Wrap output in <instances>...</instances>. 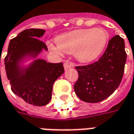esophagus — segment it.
<instances>
[{"label":"esophagus","mask_w":134,"mask_h":134,"mask_svg":"<svg viewBox=\"0 0 134 134\" xmlns=\"http://www.w3.org/2000/svg\"><path fill=\"white\" fill-rule=\"evenodd\" d=\"M71 67H72V64H71L70 62H65L64 63V68L65 70L69 69Z\"/></svg>","instance_id":"34e87169"}]
</instances>
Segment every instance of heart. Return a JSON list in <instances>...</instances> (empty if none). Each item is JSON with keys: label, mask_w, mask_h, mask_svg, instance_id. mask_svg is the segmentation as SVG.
Segmentation results:
<instances>
[{"label": "heart", "mask_w": 134, "mask_h": 134, "mask_svg": "<svg viewBox=\"0 0 134 134\" xmlns=\"http://www.w3.org/2000/svg\"><path fill=\"white\" fill-rule=\"evenodd\" d=\"M108 34L102 28L82 29L58 36L55 43L58 50L73 54L77 62L90 63L98 57L106 47ZM53 49H57L51 45Z\"/></svg>", "instance_id": "heart-1"}]
</instances>
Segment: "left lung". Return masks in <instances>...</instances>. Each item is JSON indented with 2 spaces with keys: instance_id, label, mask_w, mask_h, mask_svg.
I'll use <instances>...</instances> for the list:
<instances>
[{
  "instance_id": "8db88e82",
  "label": "left lung",
  "mask_w": 134,
  "mask_h": 134,
  "mask_svg": "<svg viewBox=\"0 0 134 134\" xmlns=\"http://www.w3.org/2000/svg\"><path fill=\"white\" fill-rule=\"evenodd\" d=\"M126 57L124 40L115 35L98 61L76 67L79 77L74 89L79 98L98 103L112 95L122 80Z\"/></svg>"
}]
</instances>
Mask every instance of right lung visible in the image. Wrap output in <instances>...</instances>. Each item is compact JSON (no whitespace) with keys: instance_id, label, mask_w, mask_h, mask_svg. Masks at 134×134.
Here are the masks:
<instances>
[{"instance_id":"obj_1","label":"right lung","mask_w":134,"mask_h":134,"mask_svg":"<svg viewBox=\"0 0 134 134\" xmlns=\"http://www.w3.org/2000/svg\"><path fill=\"white\" fill-rule=\"evenodd\" d=\"M44 29H29L11 39L5 58V67L11 90L27 103L43 106L52 98V87L57 79L64 73L62 63H50L36 59L47 47L38 38ZM31 59L28 65L23 63Z\"/></svg>"}]
</instances>
